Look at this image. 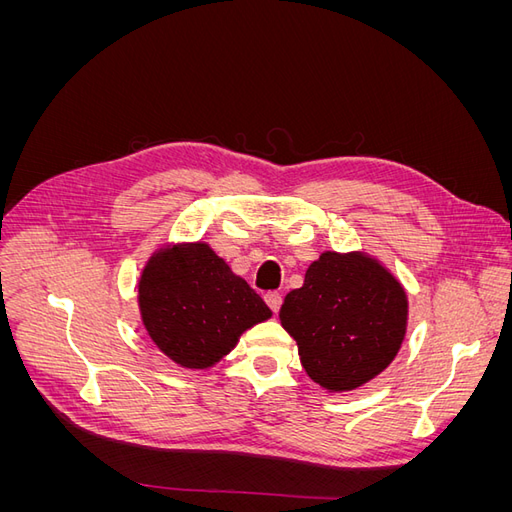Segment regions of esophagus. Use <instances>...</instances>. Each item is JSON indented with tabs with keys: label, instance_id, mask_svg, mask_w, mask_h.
Here are the masks:
<instances>
[{
	"label": "esophagus",
	"instance_id": "1",
	"mask_svg": "<svg viewBox=\"0 0 512 512\" xmlns=\"http://www.w3.org/2000/svg\"><path fill=\"white\" fill-rule=\"evenodd\" d=\"M265 301H267V305L271 307L273 314L280 312V307H282V294H280V292H267V294H265Z\"/></svg>",
	"mask_w": 512,
	"mask_h": 512
}]
</instances>
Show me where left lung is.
Returning a JSON list of instances; mask_svg holds the SVG:
<instances>
[{
    "label": "left lung",
    "instance_id": "obj_1",
    "mask_svg": "<svg viewBox=\"0 0 512 512\" xmlns=\"http://www.w3.org/2000/svg\"><path fill=\"white\" fill-rule=\"evenodd\" d=\"M282 327L299 346L301 365L329 393L354 391L393 363L408 327V294L365 252H322L290 290Z\"/></svg>",
    "mask_w": 512,
    "mask_h": 512
}]
</instances>
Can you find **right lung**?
Masks as SVG:
<instances>
[{"label":"right lung","instance_id":"1","mask_svg":"<svg viewBox=\"0 0 512 512\" xmlns=\"http://www.w3.org/2000/svg\"><path fill=\"white\" fill-rule=\"evenodd\" d=\"M138 309L151 342L185 369L220 363L271 309L203 241L160 247L138 280Z\"/></svg>","mask_w":512,"mask_h":512}]
</instances>
